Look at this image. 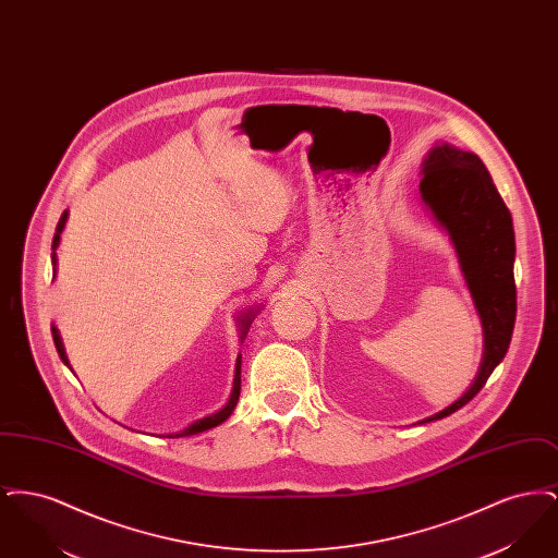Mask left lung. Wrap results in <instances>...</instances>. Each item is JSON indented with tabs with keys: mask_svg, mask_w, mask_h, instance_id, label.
Returning <instances> with one entry per match:
<instances>
[{
	"mask_svg": "<svg viewBox=\"0 0 558 558\" xmlns=\"http://www.w3.org/2000/svg\"><path fill=\"white\" fill-rule=\"evenodd\" d=\"M418 192L450 239L483 328V357L473 385L446 410L418 421L423 425L466 405L505 360L517 318V287L512 217L475 153L437 142L423 160Z\"/></svg>",
	"mask_w": 558,
	"mask_h": 558,
	"instance_id": "8db88e82",
	"label": "left lung"
}]
</instances>
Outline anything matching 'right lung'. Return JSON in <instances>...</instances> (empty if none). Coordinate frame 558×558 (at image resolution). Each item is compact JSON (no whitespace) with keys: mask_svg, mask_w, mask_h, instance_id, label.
<instances>
[{"mask_svg":"<svg viewBox=\"0 0 558 558\" xmlns=\"http://www.w3.org/2000/svg\"><path fill=\"white\" fill-rule=\"evenodd\" d=\"M66 219H69V211L62 213V217H60V221H58V226H56V234H53L52 240V269L53 276H56V266H58V259H56V248H58V244H60V234H62V230H64V226H66ZM262 307L264 305H257V307H251V310H244L242 314L239 316V332H240V341L246 337V332H248V328H251V324H253V319L255 316L262 312ZM52 337H53V345H56V351H58V355H60V360L71 368V364H69V357H66V351H64V345H62V339H60V332H58V328L52 326ZM240 364H242V357H236V371H234V385H232V393H230V399H228V403L221 408V410H217V412H213L209 416H205V418H198V421H194L192 425H187L186 428H182V430H178V433H167V435H160V437H190V435H196V433H203V430H209L213 426L221 425L223 421H228L230 416H232V412H234V408H236V403H239L240 398Z\"/></svg>","mask_w":558,"mask_h":558,"instance_id":"obj_1","label":"right lung"}]
</instances>
